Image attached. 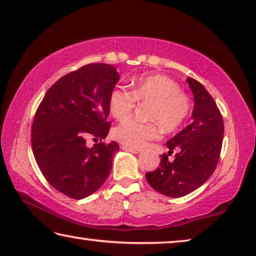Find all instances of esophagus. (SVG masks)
Returning <instances> with one entry per match:
<instances>
[{
	"mask_svg": "<svg viewBox=\"0 0 256 256\" xmlns=\"http://www.w3.org/2000/svg\"><path fill=\"white\" fill-rule=\"evenodd\" d=\"M122 149L124 151H128V152H132V154H138L141 151V149H136V148H130V146H123Z\"/></svg>",
	"mask_w": 256,
	"mask_h": 256,
	"instance_id": "34e87169",
	"label": "esophagus"
}]
</instances>
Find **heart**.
Instances as JSON below:
<instances>
[{
  "label": "heart",
  "mask_w": 256,
  "mask_h": 256,
  "mask_svg": "<svg viewBox=\"0 0 256 256\" xmlns=\"http://www.w3.org/2000/svg\"><path fill=\"white\" fill-rule=\"evenodd\" d=\"M138 102H150L146 118L141 122L128 118L112 130V136L130 148H141L159 136L157 122L167 132L178 128L190 112L188 97L182 92L178 84L162 74L138 78L134 81L132 92L115 86L108 97V107L112 118L122 120L133 110Z\"/></svg>",
  "instance_id": "heart-1"
}]
</instances>
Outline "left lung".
<instances>
[{"mask_svg":"<svg viewBox=\"0 0 256 256\" xmlns=\"http://www.w3.org/2000/svg\"><path fill=\"white\" fill-rule=\"evenodd\" d=\"M192 90V123L167 141L159 167L148 172L151 188L170 198L188 196L210 178L219 162L224 138V120L216 104L200 82L186 79ZM177 150L172 162L168 156Z\"/></svg>","mask_w":256,"mask_h":256,"instance_id":"8db88e82","label":"left lung"}]
</instances>
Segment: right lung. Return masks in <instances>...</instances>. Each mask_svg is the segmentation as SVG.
Listing matches in <instances>:
<instances>
[{
  "label": "right lung",
  "mask_w": 256,
  "mask_h": 256,
  "mask_svg": "<svg viewBox=\"0 0 256 256\" xmlns=\"http://www.w3.org/2000/svg\"><path fill=\"white\" fill-rule=\"evenodd\" d=\"M118 80L110 64H88L56 81L37 108L32 128L34 159L46 180L64 196H92L110 175L118 144L99 142L89 148L86 141L107 136L108 97Z\"/></svg>",
  "instance_id": "obj_1"
}]
</instances>
